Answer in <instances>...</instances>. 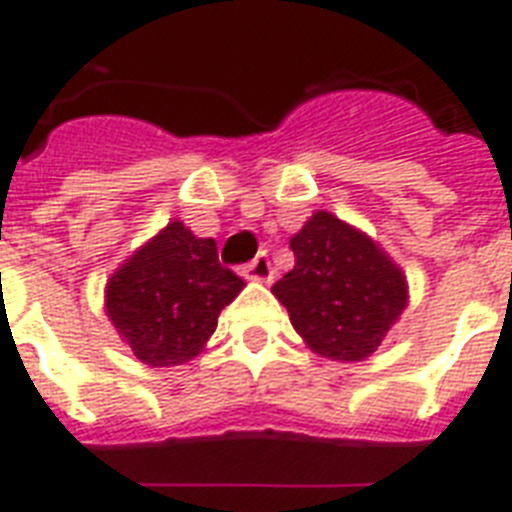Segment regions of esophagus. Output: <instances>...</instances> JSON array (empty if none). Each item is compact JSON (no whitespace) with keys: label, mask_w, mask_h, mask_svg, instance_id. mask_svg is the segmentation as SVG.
I'll return each mask as SVG.
<instances>
[{"label":"esophagus","mask_w":512,"mask_h":512,"mask_svg":"<svg viewBox=\"0 0 512 512\" xmlns=\"http://www.w3.org/2000/svg\"><path fill=\"white\" fill-rule=\"evenodd\" d=\"M272 275H275V270H272L270 256H267V253H259V256L242 270V278L256 280V283H270Z\"/></svg>","instance_id":"esophagus-1"}]
</instances>
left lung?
Listing matches in <instances>:
<instances>
[{
    "mask_svg": "<svg viewBox=\"0 0 512 512\" xmlns=\"http://www.w3.org/2000/svg\"><path fill=\"white\" fill-rule=\"evenodd\" d=\"M294 270L272 286L307 348L361 361L378 351L407 307V280L378 242L318 210L291 237Z\"/></svg>",
    "mask_w": 512,
    "mask_h": 512,
    "instance_id": "obj_1",
    "label": "left lung"
}]
</instances>
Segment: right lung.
Returning <instances> with one entry per match:
<instances>
[{
  "label": "right lung",
  "instance_id": "1",
  "mask_svg": "<svg viewBox=\"0 0 512 512\" xmlns=\"http://www.w3.org/2000/svg\"><path fill=\"white\" fill-rule=\"evenodd\" d=\"M242 286L221 267L215 240L191 234L175 218L113 272L105 310L142 364L175 367L202 353Z\"/></svg>",
  "mask_w": 512,
  "mask_h": 512
}]
</instances>
